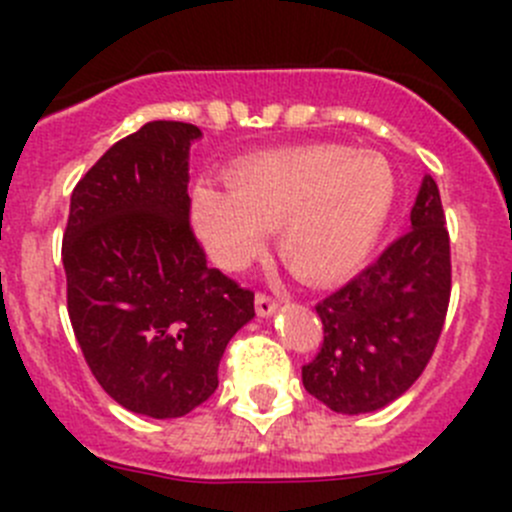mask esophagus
Masks as SVG:
<instances>
[{
	"label": "esophagus",
	"mask_w": 512,
	"mask_h": 512,
	"mask_svg": "<svg viewBox=\"0 0 512 512\" xmlns=\"http://www.w3.org/2000/svg\"><path fill=\"white\" fill-rule=\"evenodd\" d=\"M255 309L260 317H270V314L277 312V299L270 297V294H265V292H257Z\"/></svg>",
	"instance_id": "34e87169"
}]
</instances>
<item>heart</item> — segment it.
Returning <instances> with one entry per match:
<instances>
[{"mask_svg":"<svg viewBox=\"0 0 512 512\" xmlns=\"http://www.w3.org/2000/svg\"><path fill=\"white\" fill-rule=\"evenodd\" d=\"M230 193L200 185L195 232L210 260L237 270L277 230V252L292 275L327 282L352 272L379 240L396 200V178L379 153L309 146L242 163Z\"/></svg>","mask_w":512,"mask_h":512,"instance_id":"heart-1","label":"heart"}]
</instances>
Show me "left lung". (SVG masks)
<instances>
[{
  "instance_id": "1",
  "label": "left lung",
  "mask_w": 512,
  "mask_h": 512,
  "mask_svg": "<svg viewBox=\"0 0 512 512\" xmlns=\"http://www.w3.org/2000/svg\"><path fill=\"white\" fill-rule=\"evenodd\" d=\"M448 299L451 242L438 185L426 175L411 208V230L317 304L324 342L302 366L304 389L337 414L389 406L426 369Z\"/></svg>"
}]
</instances>
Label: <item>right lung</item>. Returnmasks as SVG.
<instances>
[{
    "label": "right lung",
    "mask_w": 512,
    "mask_h": 512,
    "mask_svg": "<svg viewBox=\"0 0 512 512\" xmlns=\"http://www.w3.org/2000/svg\"><path fill=\"white\" fill-rule=\"evenodd\" d=\"M198 126L151 121L108 148L71 193L61 260L76 342L133 414L178 418L218 389L227 342L255 294L208 267L190 230Z\"/></svg>",
    "instance_id": "right-lung-1"
}]
</instances>
